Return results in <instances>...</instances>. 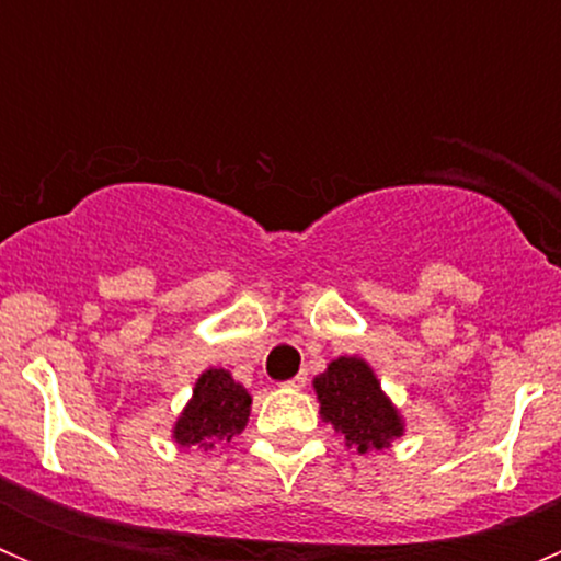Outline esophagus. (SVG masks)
<instances>
[{"label":"esophagus","instance_id":"34e87169","mask_svg":"<svg viewBox=\"0 0 561 561\" xmlns=\"http://www.w3.org/2000/svg\"><path fill=\"white\" fill-rule=\"evenodd\" d=\"M285 386H287V388H304V386H307V371H301V375H298V377H293V380H287Z\"/></svg>","mask_w":561,"mask_h":561}]
</instances>
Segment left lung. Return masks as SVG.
<instances>
[{
	"mask_svg": "<svg viewBox=\"0 0 561 561\" xmlns=\"http://www.w3.org/2000/svg\"><path fill=\"white\" fill-rule=\"evenodd\" d=\"M320 415L344 434L347 448L366 450L388 448L390 439L401 437L404 423L382 393L375 371L360 358H336L314 377Z\"/></svg>",
	"mask_w": 561,
	"mask_h": 561,
	"instance_id": "1",
	"label": "left lung"
}]
</instances>
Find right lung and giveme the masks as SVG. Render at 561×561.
<instances>
[{
    "label": "right lung",
    "instance_id": "1",
    "mask_svg": "<svg viewBox=\"0 0 561 561\" xmlns=\"http://www.w3.org/2000/svg\"><path fill=\"white\" fill-rule=\"evenodd\" d=\"M249 407H252V396L230 377V371H203L192 390L190 404L175 421L173 439L184 448L201 445L206 450L217 443H230L236 434L244 432Z\"/></svg>",
    "mask_w": 561,
    "mask_h": 561
}]
</instances>
